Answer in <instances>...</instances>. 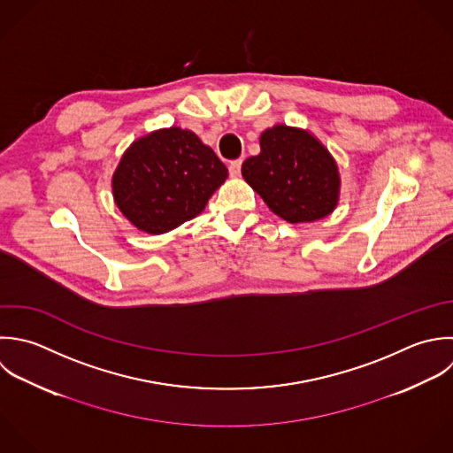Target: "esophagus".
Masks as SVG:
<instances>
[{"label": "esophagus", "instance_id": "34e87169", "mask_svg": "<svg viewBox=\"0 0 453 453\" xmlns=\"http://www.w3.org/2000/svg\"><path fill=\"white\" fill-rule=\"evenodd\" d=\"M240 173H242V158H238V160H233V162L229 164V174H231L233 178L240 176Z\"/></svg>", "mask_w": 453, "mask_h": 453}]
</instances>
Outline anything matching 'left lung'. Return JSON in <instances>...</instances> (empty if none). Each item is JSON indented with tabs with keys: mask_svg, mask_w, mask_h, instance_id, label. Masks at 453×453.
<instances>
[{
	"mask_svg": "<svg viewBox=\"0 0 453 453\" xmlns=\"http://www.w3.org/2000/svg\"><path fill=\"white\" fill-rule=\"evenodd\" d=\"M261 153L242 165L245 181L280 219L300 224L330 215L341 176L330 151L307 130L275 125L261 134Z\"/></svg>",
	"mask_w": 453,
	"mask_h": 453,
	"instance_id": "1",
	"label": "left lung"
}]
</instances>
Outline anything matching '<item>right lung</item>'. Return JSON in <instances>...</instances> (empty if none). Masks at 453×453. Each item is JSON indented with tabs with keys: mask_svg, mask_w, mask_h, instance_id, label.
Masks as SVG:
<instances>
[{
	"mask_svg": "<svg viewBox=\"0 0 453 453\" xmlns=\"http://www.w3.org/2000/svg\"><path fill=\"white\" fill-rule=\"evenodd\" d=\"M227 167L192 130H155L130 144L112 174L119 211L139 231L162 234L197 217Z\"/></svg>",
	"mask_w": 453,
	"mask_h": 453,
	"instance_id": "1",
	"label": "right lung"
}]
</instances>
